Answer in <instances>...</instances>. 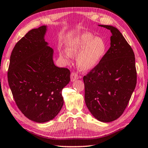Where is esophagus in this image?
<instances>
[{
    "label": "esophagus",
    "instance_id": "1",
    "mask_svg": "<svg viewBox=\"0 0 148 148\" xmlns=\"http://www.w3.org/2000/svg\"><path fill=\"white\" fill-rule=\"evenodd\" d=\"M71 78L72 82H74V81H76L78 79L77 74L76 73H75V72H72L71 75Z\"/></svg>",
    "mask_w": 148,
    "mask_h": 148
}]
</instances>
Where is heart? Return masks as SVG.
<instances>
[{
	"instance_id": "heart-1",
	"label": "heart",
	"mask_w": 148,
	"mask_h": 148,
	"mask_svg": "<svg viewBox=\"0 0 148 148\" xmlns=\"http://www.w3.org/2000/svg\"><path fill=\"white\" fill-rule=\"evenodd\" d=\"M108 44L101 37H95L90 33L85 32L75 36L67 44L66 52H62L61 56L69 59L76 56L77 65L81 70L86 71L95 67L105 57Z\"/></svg>"
}]
</instances>
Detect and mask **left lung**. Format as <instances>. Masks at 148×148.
<instances>
[{"label":"left lung","mask_w":148,"mask_h":148,"mask_svg":"<svg viewBox=\"0 0 148 148\" xmlns=\"http://www.w3.org/2000/svg\"><path fill=\"white\" fill-rule=\"evenodd\" d=\"M99 26L110 31V47L99 64L83 77L85 101L96 119L110 123L123 114L135 88V58L118 29Z\"/></svg>","instance_id":"obj_1"}]
</instances>
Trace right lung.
Instances as JSON below:
<instances>
[{
  "label": "right lung",
  "mask_w": 148,
  "mask_h": 148,
  "mask_svg": "<svg viewBox=\"0 0 148 148\" xmlns=\"http://www.w3.org/2000/svg\"><path fill=\"white\" fill-rule=\"evenodd\" d=\"M47 25L29 31L16 43L10 56L8 79L17 106L25 116L43 123L58 114L62 89L71 72L53 62L54 51L45 41Z\"/></svg>",
  "instance_id": "right-lung-1"
}]
</instances>
